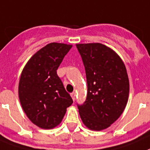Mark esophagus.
Masks as SVG:
<instances>
[{
    "label": "esophagus",
    "mask_w": 150,
    "mask_h": 150,
    "mask_svg": "<svg viewBox=\"0 0 150 150\" xmlns=\"http://www.w3.org/2000/svg\"><path fill=\"white\" fill-rule=\"evenodd\" d=\"M71 98H72V100H73L74 101H75V97H76V94H75V92H72V93H71Z\"/></svg>",
    "instance_id": "obj_1"
}]
</instances>
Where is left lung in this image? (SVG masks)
<instances>
[{"mask_svg": "<svg viewBox=\"0 0 150 150\" xmlns=\"http://www.w3.org/2000/svg\"><path fill=\"white\" fill-rule=\"evenodd\" d=\"M86 72L88 93L78 105L83 123L94 131L106 129L127 105L129 80L119 56L100 43L76 44Z\"/></svg>", "mask_w": 150, "mask_h": 150, "instance_id": "obj_1", "label": "left lung"}]
</instances>
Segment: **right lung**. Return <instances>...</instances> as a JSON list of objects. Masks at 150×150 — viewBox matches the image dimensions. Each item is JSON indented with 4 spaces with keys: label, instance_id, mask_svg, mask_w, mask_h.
<instances>
[{
    "label": "right lung",
    "instance_id": "obj_1",
    "mask_svg": "<svg viewBox=\"0 0 150 150\" xmlns=\"http://www.w3.org/2000/svg\"><path fill=\"white\" fill-rule=\"evenodd\" d=\"M71 45L50 43L35 53L21 74L19 97L25 113L44 129L58 125L73 103L57 70Z\"/></svg>",
    "mask_w": 150,
    "mask_h": 150
}]
</instances>
